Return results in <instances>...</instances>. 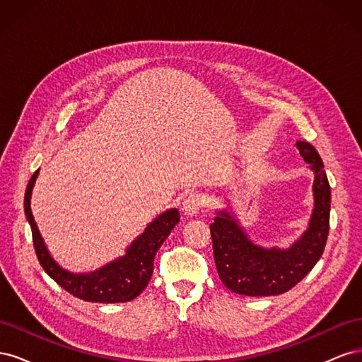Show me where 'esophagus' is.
I'll list each match as a JSON object with an SVG mask.
<instances>
[{
	"label": "esophagus",
	"mask_w": 362,
	"mask_h": 362,
	"mask_svg": "<svg viewBox=\"0 0 362 362\" xmlns=\"http://www.w3.org/2000/svg\"><path fill=\"white\" fill-rule=\"evenodd\" d=\"M202 205H204L202 196L196 194V193H192V194L187 196V198L184 199V202H182V211H184L185 216L192 217V216H196V214L201 211Z\"/></svg>",
	"instance_id": "obj_1"
}]
</instances>
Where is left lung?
<instances>
[{
  "label": "left lung",
  "mask_w": 362,
  "mask_h": 362,
  "mask_svg": "<svg viewBox=\"0 0 362 362\" xmlns=\"http://www.w3.org/2000/svg\"><path fill=\"white\" fill-rule=\"evenodd\" d=\"M296 148L314 173V208L308 226L290 247H264L252 242L231 205L217 210L210 225L218 278L237 294L258 298L286 293L308 275L323 254L329 234L331 187L315 148L300 140Z\"/></svg>",
  "instance_id": "8db88e82"
}]
</instances>
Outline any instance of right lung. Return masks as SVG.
Instances as JSON below:
<instances>
[{
	"label": "right lung",
	"instance_id": "add662e5",
	"mask_svg": "<svg viewBox=\"0 0 362 362\" xmlns=\"http://www.w3.org/2000/svg\"><path fill=\"white\" fill-rule=\"evenodd\" d=\"M39 170L33 173L27 185L24 208L27 221L31 226L33 245L36 249V255L48 275L56 281L62 288L72 296L86 302L96 303H120L136 299L144 291L154 272V258L163 242L170 234L172 229L180 222V211L177 208H170L157 216L145 231L137 235L131 243L125 255L119 257L103 267L87 273H74L63 269L54 259L49 250L43 242L39 228L31 213V192L36 184Z\"/></svg>",
	"mask_w": 362,
	"mask_h": 362
}]
</instances>
